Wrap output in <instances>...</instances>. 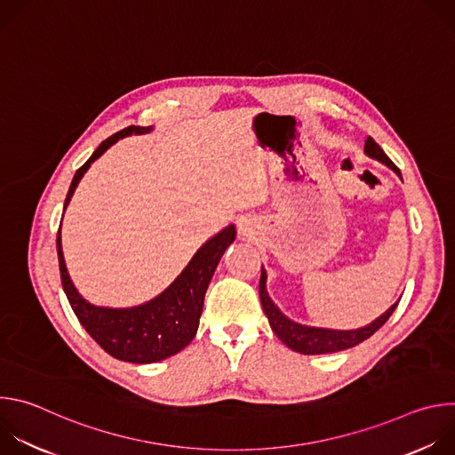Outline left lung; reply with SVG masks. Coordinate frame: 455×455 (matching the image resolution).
<instances>
[{"label": "left lung", "mask_w": 455, "mask_h": 455, "mask_svg": "<svg viewBox=\"0 0 455 455\" xmlns=\"http://www.w3.org/2000/svg\"><path fill=\"white\" fill-rule=\"evenodd\" d=\"M363 151H365L367 156L385 164L387 167H391L396 174H400V169L391 162V158H388L383 153V149L371 137H367ZM259 297H261L263 311L268 316L272 331L290 349H293V351H297L300 355H326V353H337V351H344V349L355 347L360 342L367 340L372 333H376L383 326V323L388 320V316L393 315V311L398 306V302L393 304L383 315H379L376 320H372L371 323H367V326L358 328V330H328V328L304 326V323L290 320L274 304V300L270 299V295L267 291V272H265V268L261 270V281H259Z\"/></svg>", "instance_id": "1"}]
</instances>
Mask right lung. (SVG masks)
I'll list each match as a JSON object with an SVG mask.
<instances>
[{
  "mask_svg": "<svg viewBox=\"0 0 455 455\" xmlns=\"http://www.w3.org/2000/svg\"><path fill=\"white\" fill-rule=\"evenodd\" d=\"M153 125L140 127L129 125L113 137L106 139L90 160L77 169L70 190L64 200V209L68 207L74 192L90 169V165L102 156L116 140L129 135L149 133ZM235 239V227L228 225L214 237H211L188 261L174 283L153 300L135 307H102L93 306L74 286L70 274L64 263L60 248V228L57 232V257L62 290L77 315L88 335L113 358L132 363H153L165 360L196 337L200 316L204 311L205 291L216 272L221 255Z\"/></svg>",
  "mask_w": 455,
  "mask_h": 455,
  "instance_id": "right-lung-1",
  "label": "right lung"
}]
</instances>
